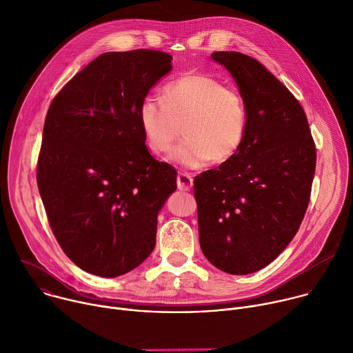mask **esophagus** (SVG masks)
<instances>
[{"label":"esophagus","instance_id":"esophagus-1","mask_svg":"<svg viewBox=\"0 0 353 353\" xmlns=\"http://www.w3.org/2000/svg\"><path fill=\"white\" fill-rule=\"evenodd\" d=\"M177 187L181 191H188L192 187V177L188 173L177 174Z\"/></svg>","mask_w":353,"mask_h":353}]
</instances>
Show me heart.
I'll list each match as a JSON object with an SVG mask.
<instances>
[{"mask_svg": "<svg viewBox=\"0 0 353 353\" xmlns=\"http://www.w3.org/2000/svg\"><path fill=\"white\" fill-rule=\"evenodd\" d=\"M137 119L146 146L154 154L170 149L168 159L188 169L223 163L240 150L247 134V109L241 94L205 74H185L169 83L163 100L145 96Z\"/></svg>", "mask_w": 353, "mask_h": 353, "instance_id": "heart-1", "label": "heart"}]
</instances>
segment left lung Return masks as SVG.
<instances>
[{"label": "left lung", "instance_id": "obj_1", "mask_svg": "<svg viewBox=\"0 0 353 353\" xmlns=\"http://www.w3.org/2000/svg\"><path fill=\"white\" fill-rule=\"evenodd\" d=\"M211 57L239 86L247 134L236 157L194 179L199 245L221 271L245 275L272 263L297 233L316 145L299 100L260 61L237 52Z\"/></svg>", "mask_w": 353, "mask_h": 353}]
</instances>
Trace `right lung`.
Instances as JSON below:
<instances>
[{
	"label": "right lung",
	"instance_id": "right-lung-1",
	"mask_svg": "<svg viewBox=\"0 0 353 353\" xmlns=\"http://www.w3.org/2000/svg\"><path fill=\"white\" fill-rule=\"evenodd\" d=\"M170 70L172 56L158 50L103 53L48 108L37 185L59 244L89 274H127L155 247L177 172L149 154L137 112Z\"/></svg>",
	"mask_w": 353,
	"mask_h": 353
}]
</instances>
